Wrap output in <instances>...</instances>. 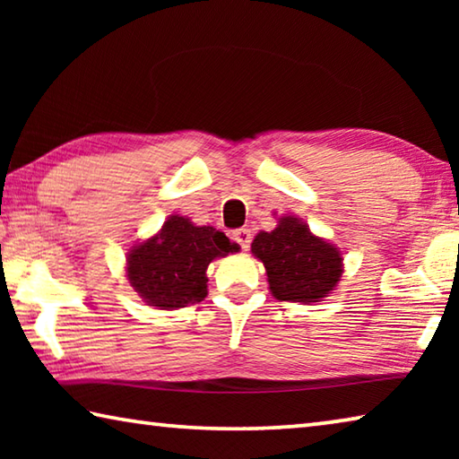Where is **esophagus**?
I'll return each mask as SVG.
<instances>
[{
	"label": "esophagus",
	"mask_w": 459,
	"mask_h": 459,
	"mask_svg": "<svg viewBox=\"0 0 459 459\" xmlns=\"http://www.w3.org/2000/svg\"><path fill=\"white\" fill-rule=\"evenodd\" d=\"M232 240H235V243H238L240 245V248H248V245H251V230L248 229H238V230H235L232 232Z\"/></svg>",
	"instance_id": "obj_1"
}]
</instances>
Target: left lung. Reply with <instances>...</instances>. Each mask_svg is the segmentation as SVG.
I'll return each mask as SVG.
<instances>
[{
  "mask_svg": "<svg viewBox=\"0 0 459 459\" xmlns=\"http://www.w3.org/2000/svg\"><path fill=\"white\" fill-rule=\"evenodd\" d=\"M251 253L263 261L269 290L279 301L314 304L333 291L342 277V253L328 240L316 237L295 216L279 219L277 227L261 230Z\"/></svg>",
  "mask_w": 459,
  "mask_h": 459,
  "instance_id": "left-lung-1",
  "label": "left lung"
}]
</instances>
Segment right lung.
<instances>
[{"label": "right lung", "mask_w": 459, "mask_h": 459, "mask_svg": "<svg viewBox=\"0 0 459 459\" xmlns=\"http://www.w3.org/2000/svg\"><path fill=\"white\" fill-rule=\"evenodd\" d=\"M237 248L214 227H196L186 216L172 214L158 235L129 248L127 279L147 306L186 307L206 298L208 265Z\"/></svg>", "instance_id": "1"}]
</instances>
